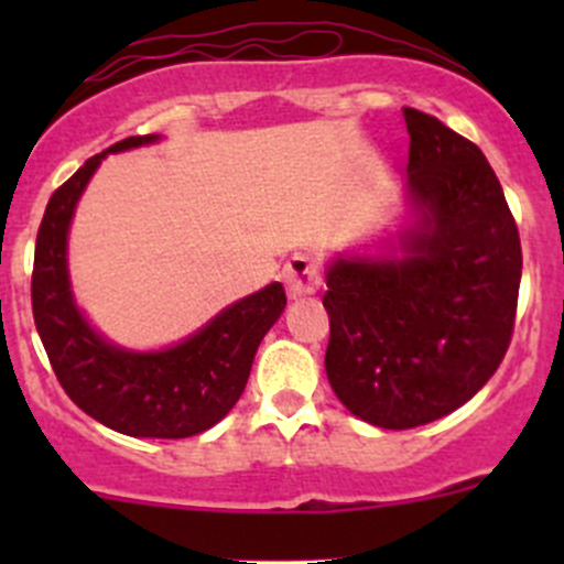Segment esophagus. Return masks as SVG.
I'll return each mask as SVG.
<instances>
[{
	"label": "esophagus",
	"instance_id": "34e87169",
	"mask_svg": "<svg viewBox=\"0 0 564 564\" xmlns=\"http://www.w3.org/2000/svg\"><path fill=\"white\" fill-rule=\"evenodd\" d=\"M283 283H286L292 297H303V294H314L322 283V272H318V261L308 253H294L292 259L283 264Z\"/></svg>",
	"mask_w": 564,
	"mask_h": 564
}]
</instances>
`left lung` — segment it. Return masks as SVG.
Listing matches in <instances>:
<instances>
[{
	"label": "left lung",
	"mask_w": 564,
	"mask_h": 564,
	"mask_svg": "<svg viewBox=\"0 0 564 564\" xmlns=\"http://www.w3.org/2000/svg\"><path fill=\"white\" fill-rule=\"evenodd\" d=\"M412 224L384 253L327 267L324 368L338 401L379 429H414L464 406L510 346L521 240L486 155L403 108Z\"/></svg>",
	"instance_id": "8db88e82"
}]
</instances>
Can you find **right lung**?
I'll return each mask as SVG.
<instances>
[{
    "mask_svg": "<svg viewBox=\"0 0 564 564\" xmlns=\"http://www.w3.org/2000/svg\"><path fill=\"white\" fill-rule=\"evenodd\" d=\"M161 135H130L89 158L48 198L35 242L32 314L51 368L78 409L106 429L147 440H185L231 412L246 390L256 349L286 308L281 283L209 318L169 349L133 351L106 340L78 311L67 272V231L84 187L111 152L155 144Z\"/></svg>",
    "mask_w": 564,
    "mask_h": 564,
    "instance_id": "obj_1",
    "label": "right lung"
}]
</instances>
